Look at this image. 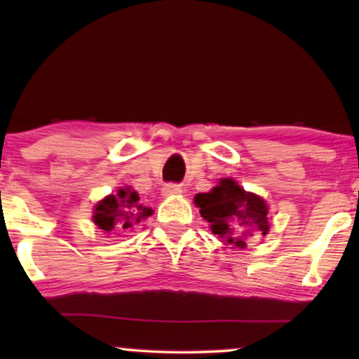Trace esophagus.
Instances as JSON below:
<instances>
[{
    "instance_id": "1",
    "label": "esophagus",
    "mask_w": 359,
    "mask_h": 359,
    "mask_svg": "<svg viewBox=\"0 0 359 359\" xmlns=\"http://www.w3.org/2000/svg\"><path fill=\"white\" fill-rule=\"evenodd\" d=\"M161 193H163V196H176V194L183 193V188H181L180 184L168 183V184H165L163 188H161Z\"/></svg>"
}]
</instances>
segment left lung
Instances as JSON below:
<instances>
[{"mask_svg": "<svg viewBox=\"0 0 359 359\" xmlns=\"http://www.w3.org/2000/svg\"><path fill=\"white\" fill-rule=\"evenodd\" d=\"M194 203L212 233L232 248H245L253 232L266 235L269 230L266 201L245 191L232 178L219 180L209 193L196 194Z\"/></svg>", "mask_w": 359, "mask_h": 359, "instance_id": "1", "label": "left lung"}]
</instances>
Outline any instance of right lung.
<instances>
[{
	"label": "right lung",
	"mask_w": 359,
	"mask_h": 359,
	"mask_svg": "<svg viewBox=\"0 0 359 359\" xmlns=\"http://www.w3.org/2000/svg\"><path fill=\"white\" fill-rule=\"evenodd\" d=\"M154 210L142 205L139 194L132 188H121L116 194L106 196L95 208L93 220L104 233L121 232L150 217Z\"/></svg>",
	"instance_id": "obj_1"
}]
</instances>
